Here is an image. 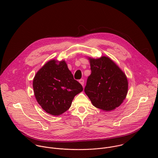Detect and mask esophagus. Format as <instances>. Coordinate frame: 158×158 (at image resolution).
Returning <instances> with one entry per match:
<instances>
[{
    "instance_id": "34e87169",
    "label": "esophagus",
    "mask_w": 158,
    "mask_h": 158,
    "mask_svg": "<svg viewBox=\"0 0 158 158\" xmlns=\"http://www.w3.org/2000/svg\"><path fill=\"white\" fill-rule=\"evenodd\" d=\"M79 82L81 83V84L82 86H84V79H81L79 80Z\"/></svg>"
}]
</instances>
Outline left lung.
I'll return each instance as SVG.
<instances>
[{
	"mask_svg": "<svg viewBox=\"0 0 158 158\" xmlns=\"http://www.w3.org/2000/svg\"><path fill=\"white\" fill-rule=\"evenodd\" d=\"M91 74L84 92L94 106L110 111L119 107L125 99L128 89L126 74L110 58H89Z\"/></svg>",
	"mask_w": 158,
	"mask_h": 158,
	"instance_id": "left-lung-1",
	"label": "left lung"
}]
</instances>
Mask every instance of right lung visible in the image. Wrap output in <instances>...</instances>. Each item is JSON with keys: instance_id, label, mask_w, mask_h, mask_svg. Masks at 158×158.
<instances>
[{"instance_id": "1", "label": "right lung", "mask_w": 158, "mask_h": 158, "mask_svg": "<svg viewBox=\"0 0 158 158\" xmlns=\"http://www.w3.org/2000/svg\"><path fill=\"white\" fill-rule=\"evenodd\" d=\"M33 88L39 104L53 116L60 115L68 110L75 96L83 91L65 62L56 60L48 62L36 73Z\"/></svg>"}]
</instances>
